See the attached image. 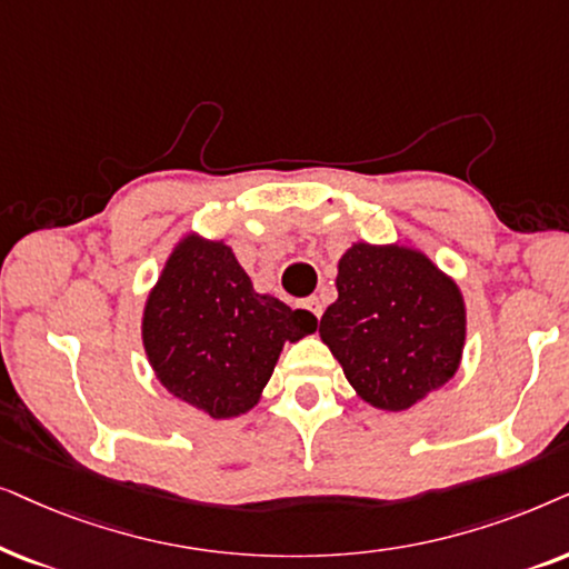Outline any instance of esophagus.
<instances>
[{"label":"esophagus","mask_w":569,"mask_h":569,"mask_svg":"<svg viewBox=\"0 0 569 569\" xmlns=\"http://www.w3.org/2000/svg\"><path fill=\"white\" fill-rule=\"evenodd\" d=\"M305 307L309 309V312H312V315L317 317V320H320V317H322V301H320V299H317V297H309V299L305 301Z\"/></svg>","instance_id":"obj_1"}]
</instances>
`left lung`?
Returning <instances> with one entry per match:
<instances>
[{
    "mask_svg": "<svg viewBox=\"0 0 569 569\" xmlns=\"http://www.w3.org/2000/svg\"><path fill=\"white\" fill-rule=\"evenodd\" d=\"M338 299L320 338L356 396L406 411L452 380L463 359V293L427 254L356 241L338 262Z\"/></svg>",
    "mask_w": 569,
    "mask_h": 569,
    "instance_id": "obj_1",
    "label": "left lung"
}]
</instances>
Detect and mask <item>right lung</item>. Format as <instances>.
I'll use <instances>...</instances> for the list:
<instances>
[{
    "label": "right lung",
    "instance_id": "right-lung-1",
    "mask_svg": "<svg viewBox=\"0 0 569 569\" xmlns=\"http://www.w3.org/2000/svg\"><path fill=\"white\" fill-rule=\"evenodd\" d=\"M317 317L257 293L231 247L187 233L173 247L142 312V346L158 382L210 419L257 406L283 343Z\"/></svg>",
    "mask_w": 569,
    "mask_h": 569
}]
</instances>
